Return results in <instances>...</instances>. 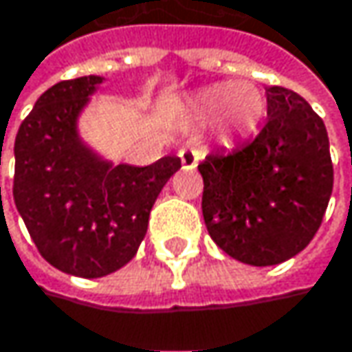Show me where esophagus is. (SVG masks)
<instances>
[{
	"mask_svg": "<svg viewBox=\"0 0 352 352\" xmlns=\"http://www.w3.org/2000/svg\"><path fill=\"white\" fill-rule=\"evenodd\" d=\"M201 157H204V151L195 148V146H185L179 151V159H181L183 169H195Z\"/></svg>",
	"mask_w": 352,
	"mask_h": 352,
	"instance_id": "1",
	"label": "esophagus"
}]
</instances>
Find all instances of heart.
Masks as SVG:
<instances>
[{"instance_id": "obj_1", "label": "heart", "mask_w": 352, "mask_h": 352, "mask_svg": "<svg viewBox=\"0 0 352 352\" xmlns=\"http://www.w3.org/2000/svg\"><path fill=\"white\" fill-rule=\"evenodd\" d=\"M193 107L204 120H219L230 137H248L266 114V98L252 82H221L201 90Z\"/></svg>"}]
</instances>
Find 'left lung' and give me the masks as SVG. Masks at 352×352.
I'll use <instances>...</instances> for the list:
<instances>
[{
    "instance_id": "1",
    "label": "left lung",
    "mask_w": 352,
    "mask_h": 352,
    "mask_svg": "<svg viewBox=\"0 0 352 352\" xmlns=\"http://www.w3.org/2000/svg\"><path fill=\"white\" fill-rule=\"evenodd\" d=\"M268 122L252 143L197 167L209 236L250 266L290 260L318 232L333 193L322 118L294 90L266 88Z\"/></svg>"
}]
</instances>
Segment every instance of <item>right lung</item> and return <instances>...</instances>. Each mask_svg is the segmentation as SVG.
<instances>
[{"mask_svg": "<svg viewBox=\"0 0 352 352\" xmlns=\"http://www.w3.org/2000/svg\"><path fill=\"white\" fill-rule=\"evenodd\" d=\"M100 76L48 88L19 124L14 144V201L42 258L54 268L100 278L129 264L148 213L181 159L153 165H111L82 143L78 114Z\"/></svg>", "mask_w": 352, "mask_h": 352, "instance_id": "add662e5", "label": "right lung"}]
</instances>
